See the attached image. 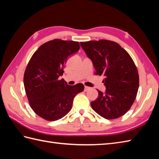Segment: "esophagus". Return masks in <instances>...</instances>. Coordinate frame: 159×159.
<instances>
[{"label":"esophagus","mask_w":159,"mask_h":159,"mask_svg":"<svg viewBox=\"0 0 159 159\" xmlns=\"http://www.w3.org/2000/svg\"><path fill=\"white\" fill-rule=\"evenodd\" d=\"M89 89H90V87H87V86H85V89H84V91H85V92H87V91L89 90Z\"/></svg>","instance_id":"1"}]
</instances>
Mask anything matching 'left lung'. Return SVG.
I'll list each match as a JSON object with an SVG mask.
<instances>
[{
    "instance_id": "1",
    "label": "left lung",
    "mask_w": 159,
    "mask_h": 159,
    "mask_svg": "<svg viewBox=\"0 0 159 159\" xmlns=\"http://www.w3.org/2000/svg\"><path fill=\"white\" fill-rule=\"evenodd\" d=\"M92 61L96 75H104L106 92L98 89V97L91 102L94 111L107 120L122 116L135 100L139 88V74L129 54L110 40L80 42Z\"/></svg>"
}]
</instances>
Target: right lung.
Instances as JSON below:
<instances>
[{
  "label": "right lung",
  "mask_w": 159,
  "mask_h": 159,
  "mask_svg": "<svg viewBox=\"0 0 159 159\" xmlns=\"http://www.w3.org/2000/svg\"><path fill=\"white\" fill-rule=\"evenodd\" d=\"M79 48L78 42L55 39L40 46L29 60L24 74L25 92L30 107L43 119L56 121L66 116L74 97L83 91L82 83L71 86L59 79L67 57Z\"/></svg>",
  "instance_id": "right-lung-1"
}]
</instances>
